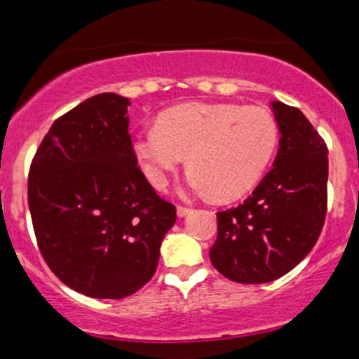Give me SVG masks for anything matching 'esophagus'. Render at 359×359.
<instances>
[{
    "label": "esophagus",
    "mask_w": 359,
    "mask_h": 359,
    "mask_svg": "<svg viewBox=\"0 0 359 359\" xmlns=\"http://www.w3.org/2000/svg\"><path fill=\"white\" fill-rule=\"evenodd\" d=\"M192 212L191 208H184V205H177V216L179 217H185Z\"/></svg>",
    "instance_id": "34e87169"
}]
</instances>
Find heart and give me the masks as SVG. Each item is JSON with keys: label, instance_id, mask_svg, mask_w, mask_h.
<instances>
[{"label": "heart", "instance_id": "1", "mask_svg": "<svg viewBox=\"0 0 359 359\" xmlns=\"http://www.w3.org/2000/svg\"><path fill=\"white\" fill-rule=\"evenodd\" d=\"M278 126L269 109L233 102H184L163 111L156 126L133 137V154L156 189L185 160V189L234 199L248 192L269 167Z\"/></svg>", "mask_w": 359, "mask_h": 359}]
</instances>
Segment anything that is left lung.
I'll return each mask as SVG.
<instances>
[{
  "label": "left lung",
  "mask_w": 359,
  "mask_h": 359,
  "mask_svg": "<svg viewBox=\"0 0 359 359\" xmlns=\"http://www.w3.org/2000/svg\"><path fill=\"white\" fill-rule=\"evenodd\" d=\"M280 130L273 168L238 208L217 212L214 269L238 283H266L314 248L327 209V147L304 113L271 101Z\"/></svg>",
  "instance_id": "obj_1"
}]
</instances>
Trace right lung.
Returning <instances> with one entry per match:
<instances>
[{
    "mask_svg": "<svg viewBox=\"0 0 359 359\" xmlns=\"http://www.w3.org/2000/svg\"><path fill=\"white\" fill-rule=\"evenodd\" d=\"M128 97L101 93L53 123L28 175L36 243L53 273L94 299H123L154 277L175 208L133 154Z\"/></svg>",
    "mask_w": 359,
    "mask_h": 359,
    "instance_id": "add662e5",
    "label": "right lung"
}]
</instances>
